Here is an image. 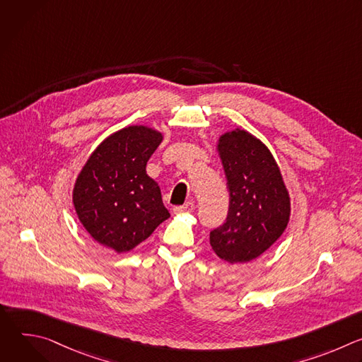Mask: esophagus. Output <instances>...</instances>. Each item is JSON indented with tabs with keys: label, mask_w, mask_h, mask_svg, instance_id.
<instances>
[{
	"label": "esophagus",
	"mask_w": 362,
	"mask_h": 362,
	"mask_svg": "<svg viewBox=\"0 0 362 362\" xmlns=\"http://www.w3.org/2000/svg\"><path fill=\"white\" fill-rule=\"evenodd\" d=\"M173 211H175V214H190V212L194 211V203L193 202H186L185 204L175 206Z\"/></svg>",
	"instance_id": "obj_1"
}]
</instances>
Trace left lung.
Wrapping results in <instances>:
<instances>
[{"label": "left lung", "instance_id": "8db88e82", "mask_svg": "<svg viewBox=\"0 0 362 362\" xmlns=\"http://www.w3.org/2000/svg\"><path fill=\"white\" fill-rule=\"evenodd\" d=\"M229 192L228 218L211 230V246L229 264L249 262L284 233L289 194L268 147L245 130L225 133L218 144Z\"/></svg>", "mask_w": 362, "mask_h": 362}]
</instances>
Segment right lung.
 <instances>
[{
  "label": "right lung",
  "mask_w": 362,
  "mask_h": 362,
  "mask_svg": "<svg viewBox=\"0 0 362 362\" xmlns=\"http://www.w3.org/2000/svg\"><path fill=\"white\" fill-rule=\"evenodd\" d=\"M162 139V133L146 126L122 129L93 151L80 172L73 203L100 245L129 252L170 216L159 185L146 173Z\"/></svg>",
  "instance_id": "right-lung-1"
}]
</instances>
